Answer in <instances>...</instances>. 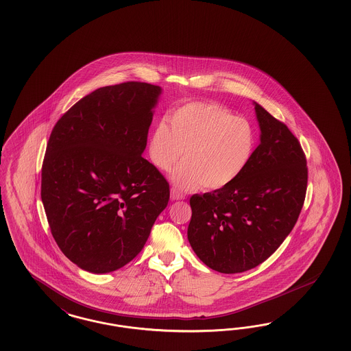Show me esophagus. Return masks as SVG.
Listing matches in <instances>:
<instances>
[{
	"instance_id": "obj_1",
	"label": "esophagus",
	"mask_w": 351,
	"mask_h": 351,
	"mask_svg": "<svg viewBox=\"0 0 351 351\" xmlns=\"http://www.w3.org/2000/svg\"><path fill=\"white\" fill-rule=\"evenodd\" d=\"M184 198H185V195L178 191L176 188H172V189H171V199H172V201H180V199H184Z\"/></svg>"
}]
</instances>
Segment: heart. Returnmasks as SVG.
Segmentation results:
<instances>
[{
  "mask_svg": "<svg viewBox=\"0 0 351 351\" xmlns=\"http://www.w3.org/2000/svg\"><path fill=\"white\" fill-rule=\"evenodd\" d=\"M167 121L153 130L149 157L158 170L169 172L182 156L184 162L171 175L180 191L229 186L254 157L255 128L219 104L191 101L173 109Z\"/></svg>",
  "mask_w": 351,
  "mask_h": 351,
  "instance_id": "obj_1",
  "label": "heart"
}]
</instances>
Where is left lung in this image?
<instances>
[{
	"instance_id": "left-lung-1",
	"label": "left lung",
	"mask_w": 351,
	"mask_h": 351,
	"mask_svg": "<svg viewBox=\"0 0 351 351\" xmlns=\"http://www.w3.org/2000/svg\"><path fill=\"white\" fill-rule=\"evenodd\" d=\"M260 144L245 172L223 189L191 195L188 239L219 273L254 269L298 221L308 186L306 157L289 128L255 103Z\"/></svg>"
}]
</instances>
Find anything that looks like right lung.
<instances>
[{"label":"right lung","mask_w":351,"mask_h":351,"mask_svg":"<svg viewBox=\"0 0 351 351\" xmlns=\"http://www.w3.org/2000/svg\"><path fill=\"white\" fill-rule=\"evenodd\" d=\"M160 93L134 81L100 87L51 131L43 207L56 245L86 271H114L136 257L169 203V182L141 156Z\"/></svg>","instance_id":"right-lung-1"}]
</instances>
